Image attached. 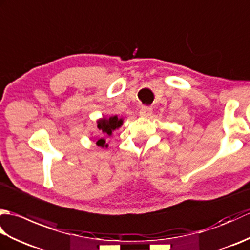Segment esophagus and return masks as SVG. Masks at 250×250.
I'll use <instances>...</instances> for the list:
<instances>
[{
    "label": "esophagus",
    "instance_id": "obj_1",
    "mask_svg": "<svg viewBox=\"0 0 250 250\" xmlns=\"http://www.w3.org/2000/svg\"><path fill=\"white\" fill-rule=\"evenodd\" d=\"M151 111H152V108L150 106H142V108L140 109V115L143 117H148L151 115Z\"/></svg>",
    "mask_w": 250,
    "mask_h": 250
}]
</instances>
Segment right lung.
I'll list each match as a JSON object with an SVG mask.
<instances>
[{"label": "right lung", "mask_w": 250, "mask_h": 250, "mask_svg": "<svg viewBox=\"0 0 250 250\" xmlns=\"http://www.w3.org/2000/svg\"><path fill=\"white\" fill-rule=\"evenodd\" d=\"M122 125V119H119L117 116H111L109 118H102L98 120V129L103 132L102 136L100 140H98L97 145L100 147H108V145L106 144L105 137L106 136H110L113 134V132L120 128Z\"/></svg>", "instance_id": "obj_1"}]
</instances>
